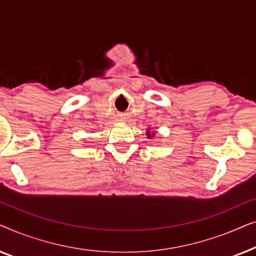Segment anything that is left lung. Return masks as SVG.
Returning a JSON list of instances; mask_svg holds the SVG:
<instances>
[{
	"instance_id": "left-lung-1",
	"label": "left lung",
	"mask_w": 256,
	"mask_h": 256,
	"mask_svg": "<svg viewBox=\"0 0 256 256\" xmlns=\"http://www.w3.org/2000/svg\"><path fill=\"white\" fill-rule=\"evenodd\" d=\"M146 138H155L156 132H152V130H150V128L148 127V128H146Z\"/></svg>"
}]
</instances>
